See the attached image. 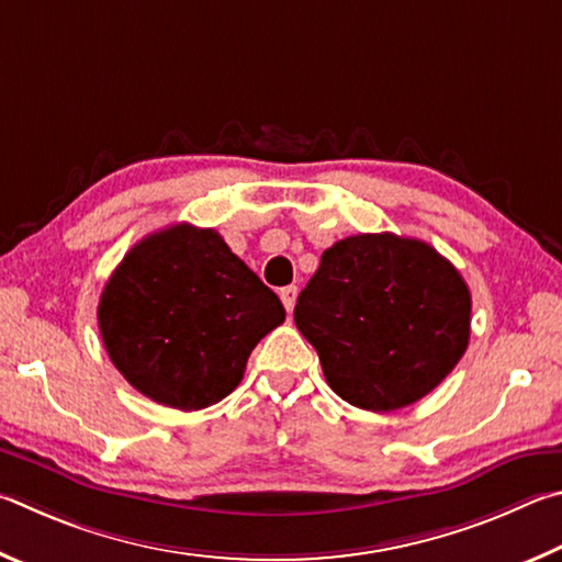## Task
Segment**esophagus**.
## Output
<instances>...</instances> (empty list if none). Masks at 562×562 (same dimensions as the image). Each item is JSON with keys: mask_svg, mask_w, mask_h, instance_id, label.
<instances>
[{"mask_svg": "<svg viewBox=\"0 0 562 562\" xmlns=\"http://www.w3.org/2000/svg\"><path fill=\"white\" fill-rule=\"evenodd\" d=\"M279 296L283 301V308H286L289 313L293 311V306H296V296H299V289L296 286H286L279 291Z\"/></svg>", "mask_w": 562, "mask_h": 562, "instance_id": "34e87169", "label": "esophagus"}]
</instances>
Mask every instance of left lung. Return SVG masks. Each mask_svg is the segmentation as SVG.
I'll return each instance as SVG.
<instances>
[{
    "mask_svg": "<svg viewBox=\"0 0 562 562\" xmlns=\"http://www.w3.org/2000/svg\"><path fill=\"white\" fill-rule=\"evenodd\" d=\"M293 321L338 397L392 412L429 395L464 356L471 293L427 241L356 234L323 251Z\"/></svg>",
    "mask_w": 562,
    "mask_h": 562,
    "instance_id": "8db88e82",
    "label": "left lung"
}]
</instances>
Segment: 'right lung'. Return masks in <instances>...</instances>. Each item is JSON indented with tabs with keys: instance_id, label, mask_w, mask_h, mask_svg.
<instances>
[{
	"instance_id": "obj_1",
	"label": "right lung",
	"mask_w": 562,
	"mask_h": 562,
	"mask_svg": "<svg viewBox=\"0 0 562 562\" xmlns=\"http://www.w3.org/2000/svg\"><path fill=\"white\" fill-rule=\"evenodd\" d=\"M283 318L279 296L222 236L192 224L137 241L98 303L103 346L121 375L184 412L229 395L256 342Z\"/></svg>"
}]
</instances>
